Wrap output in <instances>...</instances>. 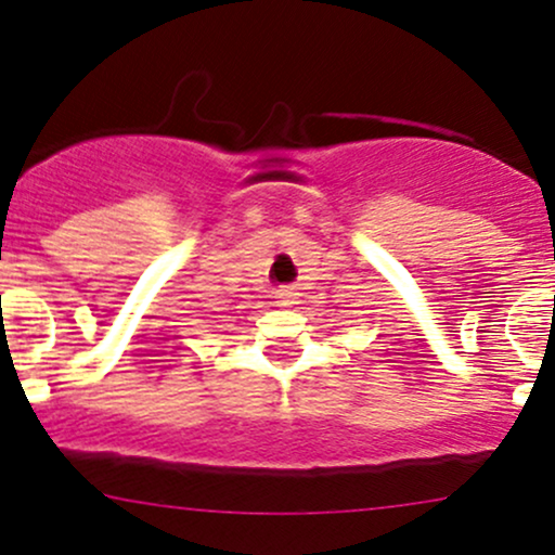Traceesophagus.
<instances>
[{
	"instance_id": "1",
	"label": "esophagus",
	"mask_w": 555,
	"mask_h": 555,
	"mask_svg": "<svg viewBox=\"0 0 555 555\" xmlns=\"http://www.w3.org/2000/svg\"><path fill=\"white\" fill-rule=\"evenodd\" d=\"M276 305L279 308H295L299 305V292L295 286H282V289H276Z\"/></svg>"
}]
</instances>
